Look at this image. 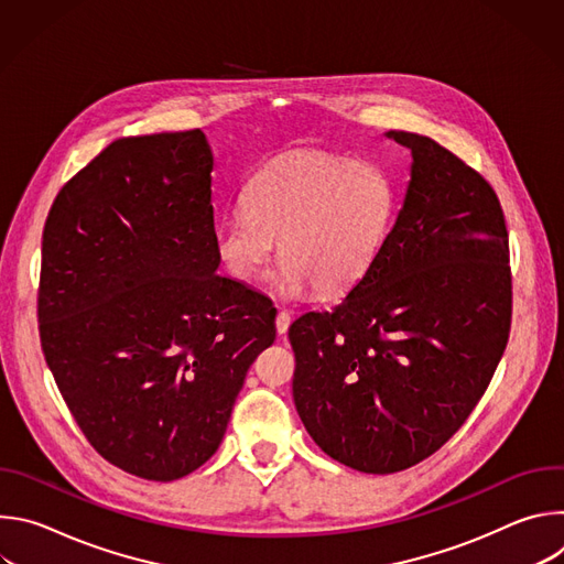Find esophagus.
<instances>
[{
    "label": "esophagus",
    "instance_id": "34e87169",
    "mask_svg": "<svg viewBox=\"0 0 564 564\" xmlns=\"http://www.w3.org/2000/svg\"><path fill=\"white\" fill-rule=\"evenodd\" d=\"M290 321H292L290 310L279 307V312H276V333H279V335H285V333H288V328H290Z\"/></svg>",
    "mask_w": 564,
    "mask_h": 564
}]
</instances>
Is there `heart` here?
Masks as SVG:
<instances>
[{
  "mask_svg": "<svg viewBox=\"0 0 564 564\" xmlns=\"http://www.w3.org/2000/svg\"><path fill=\"white\" fill-rule=\"evenodd\" d=\"M392 218L386 178L350 158L294 151L252 178L246 207L216 227L223 265L240 281L259 279L276 248L279 285L299 294L352 288L377 259Z\"/></svg>",
  "mask_w": 564,
  "mask_h": 564,
  "instance_id": "obj_1",
  "label": "heart"
}]
</instances>
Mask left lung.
<instances>
[{
    "mask_svg": "<svg viewBox=\"0 0 564 564\" xmlns=\"http://www.w3.org/2000/svg\"><path fill=\"white\" fill-rule=\"evenodd\" d=\"M388 138L413 153L404 207L355 288L288 330L305 431L377 475L420 464L459 431L505 355L513 310L496 189L426 135Z\"/></svg>",
    "mask_w": 564,
    "mask_h": 564,
    "instance_id": "8db88e82",
    "label": "left lung"
}]
</instances>
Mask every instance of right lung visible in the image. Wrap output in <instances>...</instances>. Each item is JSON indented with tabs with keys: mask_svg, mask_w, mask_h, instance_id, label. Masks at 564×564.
I'll use <instances>...</instances> for the list:
<instances>
[{
	"mask_svg": "<svg viewBox=\"0 0 564 564\" xmlns=\"http://www.w3.org/2000/svg\"><path fill=\"white\" fill-rule=\"evenodd\" d=\"M214 153L200 129L111 142L55 196L40 341L66 406L113 466L172 481L220 446L276 307L216 272Z\"/></svg>",
	"mask_w": 564,
	"mask_h": 564,
	"instance_id": "right-lung-1",
	"label": "right lung"
}]
</instances>
